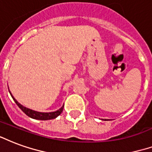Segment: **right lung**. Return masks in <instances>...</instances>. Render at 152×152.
Masks as SVG:
<instances>
[{
    "label": "right lung",
    "instance_id": "1",
    "mask_svg": "<svg viewBox=\"0 0 152 152\" xmlns=\"http://www.w3.org/2000/svg\"><path fill=\"white\" fill-rule=\"evenodd\" d=\"M10 95H11V96L13 97V101H14L15 103L18 104V107L20 108V109H21L28 117H30L31 118L38 119V120H50V119H54L56 118H57L59 115H60V113H62V111L64 110V105H63L59 110L55 111V112H50V113L37 112V111L32 110H30V109H28V108L23 106L22 104H21L20 103H18V102H17L16 99L13 97V95H12V93H10Z\"/></svg>",
    "mask_w": 152,
    "mask_h": 152
}]
</instances>
